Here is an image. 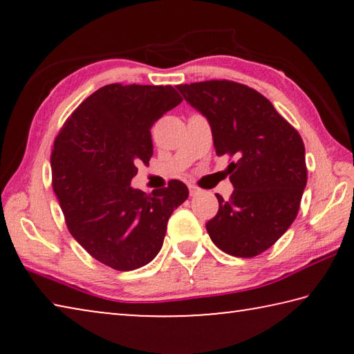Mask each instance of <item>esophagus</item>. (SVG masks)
<instances>
[{
    "mask_svg": "<svg viewBox=\"0 0 354 354\" xmlns=\"http://www.w3.org/2000/svg\"><path fill=\"white\" fill-rule=\"evenodd\" d=\"M189 192H190V196H196L201 194V189L196 187V185H194V184H189Z\"/></svg>",
    "mask_w": 354,
    "mask_h": 354,
    "instance_id": "esophagus-1",
    "label": "esophagus"
}]
</instances>
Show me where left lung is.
Wrapping results in <instances>:
<instances>
[{
    "label": "left lung",
    "mask_w": 354,
    "mask_h": 354,
    "mask_svg": "<svg viewBox=\"0 0 354 354\" xmlns=\"http://www.w3.org/2000/svg\"><path fill=\"white\" fill-rule=\"evenodd\" d=\"M206 117L217 156L227 165L231 198L217 195L218 212L206 223L212 242L236 257L272 247L295 220L308 183L301 137L263 95L232 81L176 87Z\"/></svg>",
    "instance_id": "1"
}]
</instances>
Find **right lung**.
I'll list each match as a JSON object with an SVG mask.
<instances>
[{
	"instance_id": "obj_1",
	"label": "right lung",
	"mask_w": 354,
	"mask_h": 354,
	"mask_svg": "<svg viewBox=\"0 0 354 354\" xmlns=\"http://www.w3.org/2000/svg\"><path fill=\"white\" fill-rule=\"evenodd\" d=\"M181 101L171 86L109 84L82 101L55 140L53 189L70 234L115 270L158 256L167 221L189 196L178 179L151 195L131 187L137 164L153 156L154 122Z\"/></svg>"
}]
</instances>
